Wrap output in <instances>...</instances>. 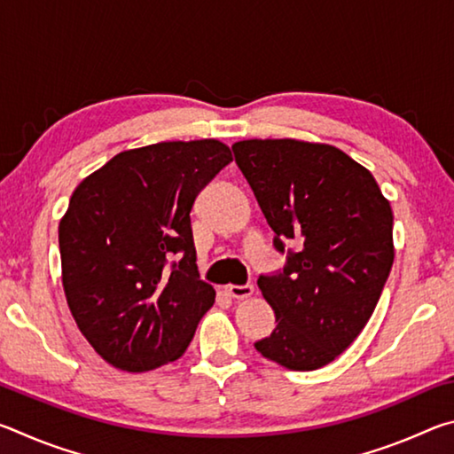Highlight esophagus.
I'll list each match as a JSON object with an SVG mask.
<instances>
[{
	"label": "esophagus",
	"instance_id": "34e87169",
	"mask_svg": "<svg viewBox=\"0 0 454 454\" xmlns=\"http://www.w3.org/2000/svg\"><path fill=\"white\" fill-rule=\"evenodd\" d=\"M232 298H250L254 294V286L252 284H242V286H236V284H228L224 288Z\"/></svg>",
	"mask_w": 454,
	"mask_h": 454
}]
</instances>
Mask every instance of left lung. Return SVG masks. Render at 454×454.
Segmentation results:
<instances>
[{
  "instance_id": "obj_1",
  "label": "left lung",
  "mask_w": 454,
  "mask_h": 454,
  "mask_svg": "<svg viewBox=\"0 0 454 454\" xmlns=\"http://www.w3.org/2000/svg\"><path fill=\"white\" fill-rule=\"evenodd\" d=\"M232 150L274 248L301 246L282 272L258 278L278 325L254 347L290 371H317L372 317L395 262L393 208L372 174L334 145L282 137Z\"/></svg>"
}]
</instances>
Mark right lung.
<instances>
[{"mask_svg":"<svg viewBox=\"0 0 454 454\" xmlns=\"http://www.w3.org/2000/svg\"><path fill=\"white\" fill-rule=\"evenodd\" d=\"M230 162L220 140L160 142L120 152L74 190L59 220L61 282L107 364L145 372L186 352L216 301L200 280L190 212Z\"/></svg>","mask_w":454,"mask_h":454,"instance_id":"1","label":"right lung"}]
</instances>
